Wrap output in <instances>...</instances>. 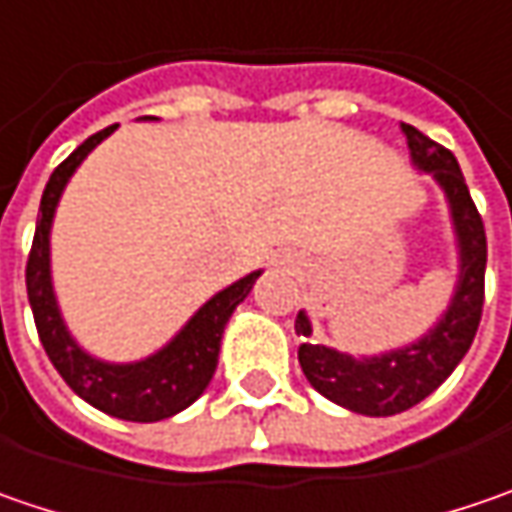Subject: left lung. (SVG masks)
I'll list each match as a JSON object with an SVG mask.
<instances>
[{"label": "left lung", "mask_w": 512, "mask_h": 512, "mask_svg": "<svg viewBox=\"0 0 512 512\" xmlns=\"http://www.w3.org/2000/svg\"><path fill=\"white\" fill-rule=\"evenodd\" d=\"M407 134L412 163L433 174L441 186L458 240V283L447 312L415 344L389 349L384 355L358 358L323 344H300L298 361L306 381L335 401L361 415H395L415 407L441 387L476 338L484 306V269H487V234L464 174L453 151L433 143L412 125H401ZM298 335L309 338L312 323L306 312L295 318Z\"/></svg>", "instance_id": "obj_1"}]
</instances>
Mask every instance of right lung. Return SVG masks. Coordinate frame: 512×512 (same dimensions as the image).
<instances>
[{
    "label": "right lung",
    "instance_id": "obj_1",
    "mask_svg": "<svg viewBox=\"0 0 512 512\" xmlns=\"http://www.w3.org/2000/svg\"><path fill=\"white\" fill-rule=\"evenodd\" d=\"M117 125H108L88 137L77 151L54 168L48 186L42 191L39 217H36V234L28 266H25V286L28 300L34 309L36 332L45 346L56 372L65 378V384L77 392L82 401L91 407L108 412L123 421H163L180 410L191 407L212 381L220 355V338L223 329L237 309V303L252 292L260 272L240 278L212 300H206L194 318H191L163 349L148 355L134 364H108L94 355H88L82 346L71 338L68 326L56 306L54 283H51V223L62 189L68 186L71 174L79 163L97 148V145L114 134Z\"/></svg>",
    "mask_w": 512,
    "mask_h": 512
}]
</instances>
